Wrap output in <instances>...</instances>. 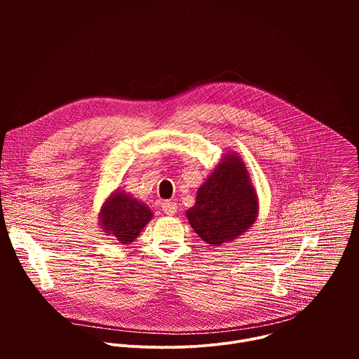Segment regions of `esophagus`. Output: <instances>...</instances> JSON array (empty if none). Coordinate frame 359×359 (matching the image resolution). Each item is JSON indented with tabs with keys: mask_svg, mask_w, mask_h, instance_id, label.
<instances>
[{
	"mask_svg": "<svg viewBox=\"0 0 359 359\" xmlns=\"http://www.w3.org/2000/svg\"><path fill=\"white\" fill-rule=\"evenodd\" d=\"M162 210H163L165 215H168V216H175L176 212H177V204H176V201L166 200V201L162 204Z\"/></svg>",
	"mask_w": 359,
	"mask_h": 359,
	"instance_id": "esophagus-1",
	"label": "esophagus"
}]
</instances>
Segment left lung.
Listing matches in <instances>:
<instances>
[{
    "label": "left lung",
    "mask_w": 359,
    "mask_h": 359,
    "mask_svg": "<svg viewBox=\"0 0 359 359\" xmlns=\"http://www.w3.org/2000/svg\"><path fill=\"white\" fill-rule=\"evenodd\" d=\"M259 216V196L245 163L227 151L197 189L194 206L186 212L191 229L210 245L243 236Z\"/></svg>",
    "instance_id": "left-lung-1"
}]
</instances>
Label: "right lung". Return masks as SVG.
Returning a JSON list of instances; mask_svg holds the SVG:
<instances>
[{
  "mask_svg": "<svg viewBox=\"0 0 359 359\" xmlns=\"http://www.w3.org/2000/svg\"><path fill=\"white\" fill-rule=\"evenodd\" d=\"M153 219L146 203L122 189L114 190L99 210V226L104 234L115 237L122 244L133 243L144 226Z\"/></svg>",
  "mask_w": 359,
  "mask_h": 359,
  "instance_id": "add662e5",
  "label": "right lung"
}]
</instances>
